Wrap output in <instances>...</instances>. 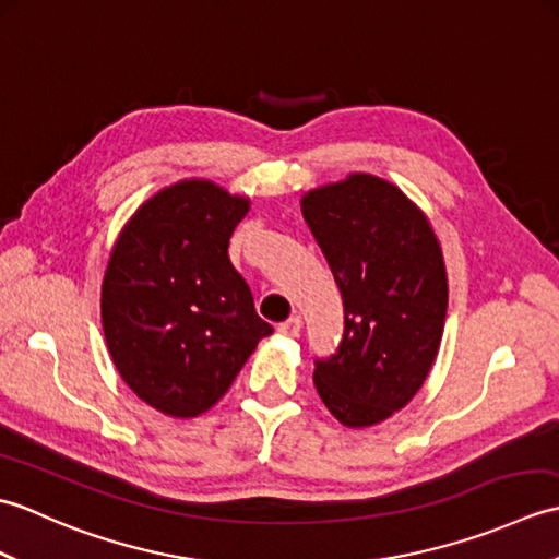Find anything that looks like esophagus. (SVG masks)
Instances as JSON below:
<instances>
[{"mask_svg": "<svg viewBox=\"0 0 559 559\" xmlns=\"http://www.w3.org/2000/svg\"><path fill=\"white\" fill-rule=\"evenodd\" d=\"M300 329H302V319L300 317H290L288 322L278 324V334L281 336H288V338H298L300 336Z\"/></svg>", "mask_w": 559, "mask_h": 559, "instance_id": "1", "label": "esophagus"}]
</instances>
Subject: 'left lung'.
Segmentation results:
<instances>
[{
  "instance_id": "8db88e82",
  "label": "left lung",
  "mask_w": 559,
  "mask_h": 559,
  "mask_svg": "<svg viewBox=\"0 0 559 559\" xmlns=\"http://www.w3.org/2000/svg\"><path fill=\"white\" fill-rule=\"evenodd\" d=\"M343 298V341L314 386L346 427L391 418L432 370L447 317L442 247L425 213L382 177L350 173L300 199Z\"/></svg>"
}]
</instances>
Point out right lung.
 I'll list each match as a JSON object with an SVG mask.
<instances>
[{"label":"right lung","instance_id":"add662e5","mask_svg":"<svg viewBox=\"0 0 559 559\" xmlns=\"http://www.w3.org/2000/svg\"><path fill=\"white\" fill-rule=\"evenodd\" d=\"M249 199L211 180L163 187L124 223L105 269L100 317L117 372L170 418L216 406L273 334L228 257Z\"/></svg>","mask_w":559,"mask_h":559}]
</instances>
